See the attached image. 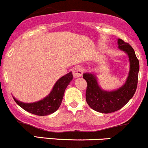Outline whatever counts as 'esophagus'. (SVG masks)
<instances>
[{
	"label": "esophagus",
	"instance_id": "obj_1",
	"mask_svg": "<svg viewBox=\"0 0 148 148\" xmlns=\"http://www.w3.org/2000/svg\"><path fill=\"white\" fill-rule=\"evenodd\" d=\"M72 73H73V75H74V77L77 78V77H79V76H81V75H82L83 70L81 67L76 66V67H74V68L72 69Z\"/></svg>",
	"mask_w": 148,
	"mask_h": 148
}]
</instances>
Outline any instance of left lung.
<instances>
[{"label": "left lung", "instance_id": "8db88e82", "mask_svg": "<svg viewBox=\"0 0 148 148\" xmlns=\"http://www.w3.org/2000/svg\"><path fill=\"white\" fill-rule=\"evenodd\" d=\"M118 49L128 55L130 69L126 82L122 87L113 91L103 90L99 87L96 76L85 73L84 79L87 82L86 99L88 106L95 111L110 113L122 108L135 93L138 84L139 62L134 49L121 39L118 40Z\"/></svg>", "mask_w": 148, "mask_h": 148}]
</instances>
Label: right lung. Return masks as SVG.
<instances>
[{
	"mask_svg": "<svg viewBox=\"0 0 148 148\" xmlns=\"http://www.w3.org/2000/svg\"><path fill=\"white\" fill-rule=\"evenodd\" d=\"M73 75L69 72L59 79L54 85L52 90L45 99L33 103H23L13 97L15 102L25 111L32 114L45 116L56 111L62 103L66 88L72 81Z\"/></svg>",
	"mask_w": 148,
	"mask_h": 148,
	"instance_id": "1",
	"label": "right lung"
}]
</instances>
